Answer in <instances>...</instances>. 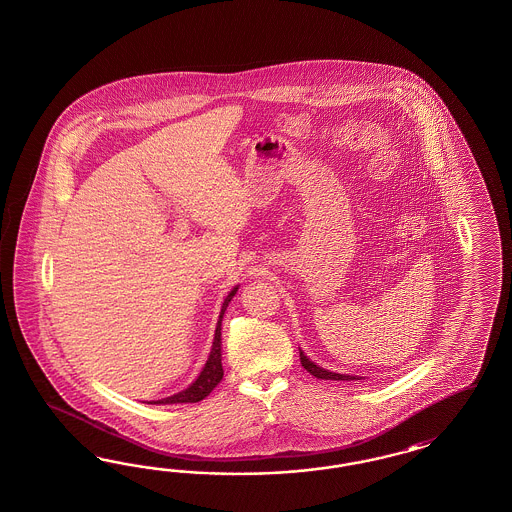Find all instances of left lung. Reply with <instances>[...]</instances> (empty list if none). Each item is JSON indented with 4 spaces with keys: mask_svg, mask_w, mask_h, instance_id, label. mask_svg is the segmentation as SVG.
Returning <instances> with one entry per match:
<instances>
[{
    "mask_svg": "<svg viewBox=\"0 0 512 512\" xmlns=\"http://www.w3.org/2000/svg\"><path fill=\"white\" fill-rule=\"evenodd\" d=\"M300 362L317 379H330V381H357L358 379L355 375H347V373L328 372L325 368L317 366L315 362H311L310 358L302 353V349H300Z\"/></svg>",
    "mask_w": 512,
    "mask_h": 512,
    "instance_id": "1",
    "label": "left lung"
}]
</instances>
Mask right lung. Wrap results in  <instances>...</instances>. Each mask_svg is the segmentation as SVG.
Masks as SVG:
<instances>
[{
  "instance_id": "obj_1",
  "label": "right lung",
  "mask_w": 512,
  "mask_h": 512,
  "mask_svg": "<svg viewBox=\"0 0 512 512\" xmlns=\"http://www.w3.org/2000/svg\"><path fill=\"white\" fill-rule=\"evenodd\" d=\"M238 287H234L233 291L227 295L223 306H221V313H219V321L216 326V336H214V343H212V349H210V357L206 360L202 372L199 373V377L182 392L169 396V398H163L159 402L154 403H195L204 400L214 388L217 387V383L223 379V366H221V319H223V313L227 310L229 302L233 300V296L236 295Z\"/></svg>"
}]
</instances>
